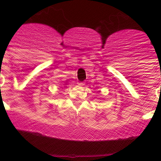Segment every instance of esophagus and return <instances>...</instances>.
Instances as JSON below:
<instances>
[{
  "label": "esophagus",
  "mask_w": 161,
  "mask_h": 161,
  "mask_svg": "<svg viewBox=\"0 0 161 161\" xmlns=\"http://www.w3.org/2000/svg\"><path fill=\"white\" fill-rule=\"evenodd\" d=\"M79 85L80 86H84L85 83H84V82H79Z\"/></svg>",
  "instance_id": "1"
}]
</instances>
